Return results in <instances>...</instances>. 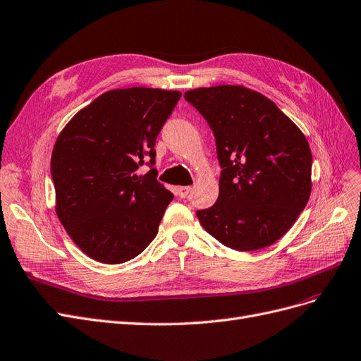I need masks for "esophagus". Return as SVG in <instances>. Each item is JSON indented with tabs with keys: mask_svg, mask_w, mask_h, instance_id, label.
Segmentation results:
<instances>
[{
	"mask_svg": "<svg viewBox=\"0 0 361 361\" xmlns=\"http://www.w3.org/2000/svg\"><path fill=\"white\" fill-rule=\"evenodd\" d=\"M189 193H190L189 185H180V188H177V195L180 197H188Z\"/></svg>",
	"mask_w": 361,
	"mask_h": 361,
	"instance_id": "34e87169",
	"label": "esophagus"
}]
</instances>
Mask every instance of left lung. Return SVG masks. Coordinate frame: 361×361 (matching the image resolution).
<instances>
[{
    "instance_id": "obj_1",
    "label": "left lung",
    "mask_w": 361,
    "mask_h": 361,
    "mask_svg": "<svg viewBox=\"0 0 361 361\" xmlns=\"http://www.w3.org/2000/svg\"><path fill=\"white\" fill-rule=\"evenodd\" d=\"M216 137L219 197L196 212L202 228L238 252L282 238L312 190V153L295 123L258 91L216 85L184 92Z\"/></svg>"
}]
</instances>
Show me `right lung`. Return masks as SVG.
Listing matches in <instances>:
<instances>
[{
  "label": "right lung",
  "instance_id": "right-lung-1",
  "mask_svg": "<svg viewBox=\"0 0 361 361\" xmlns=\"http://www.w3.org/2000/svg\"><path fill=\"white\" fill-rule=\"evenodd\" d=\"M181 97L160 88L103 92L66 124L51 157L55 212L67 234L91 259L121 264L157 235L173 195L149 169L156 137Z\"/></svg>",
  "mask_w": 361,
  "mask_h": 361
}]
</instances>
